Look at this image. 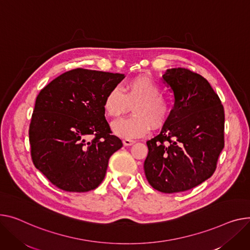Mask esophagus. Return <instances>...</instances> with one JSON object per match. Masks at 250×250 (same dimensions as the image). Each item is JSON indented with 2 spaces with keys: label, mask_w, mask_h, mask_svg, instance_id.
<instances>
[{
  "label": "esophagus",
  "mask_w": 250,
  "mask_h": 250,
  "mask_svg": "<svg viewBox=\"0 0 250 250\" xmlns=\"http://www.w3.org/2000/svg\"><path fill=\"white\" fill-rule=\"evenodd\" d=\"M136 142L134 141V140H127V139H125L124 141H123V144L125 145V146H131V145H134Z\"/></svg>",
  "instance_id": "esophagus-1"
}]
</instances>
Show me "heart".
I'll return each mask as SVG.
<instances>
[{
	"label": "heart",
	"mask_w": 250,
	"mask_h": 250,
	"mask_svg": "<svg viewBox=\"0 0 250 250\" xmlns=\"http://www.w3.org/2000/svg\"><path fill=\"white\" fill-rule=\"evenodd\" d=\"M158 83L147 76H137L125 82L124 92L112 87L104 98V110L110 118H118L132 105L134 115L112 124V131L123 139H136L145 136L154 127L167 122L171 107L169 102L161 95Z\"/></svg>",
	"instance_id": "obj_1"
}]
</instances>
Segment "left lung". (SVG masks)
<instances>
[{"instance_id":"1","label":"left lung","mask_w":250,"mask_h":250,"mask_svg":"<svg viewBox=\"0 0 250 250\" xmlns=\"http://www.w3.org/2000/svg\"><path fill=\"white\" fill-rule=\"evenodd\" d=\"M174 106L160 134L146 142L144 164L147 182L163 193L190 190L209 179L224 147V109L201 75L186 68L162 76Z\"/></svg>"}]
</instances>
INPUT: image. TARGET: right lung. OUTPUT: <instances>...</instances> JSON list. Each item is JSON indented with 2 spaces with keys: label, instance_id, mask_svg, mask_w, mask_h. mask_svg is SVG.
Listing matches in <instances>:
<instances>
[{
  "label": "right lung",
  "instance_id": "add662e5",
  "mask_svg": "<svg viewBox=\"0 0 250 250\" xmlns=\"http://www.w3.org/2000/svg\"><path fill=\"white\" fill-rule=\"evenodd\" d=\"M125 74L77 68L38 94L29 128L35 167L61 190L87 192L104 179L110 156L123 146L110 135L104 98Z\"/></svg>",
  "mask_w": 250,
  "mask_h": 250
}]
</instances>
